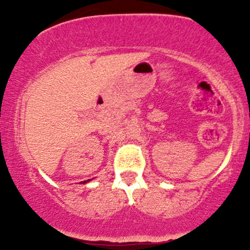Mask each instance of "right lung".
<instances>
[{
	"label": "right lung",
	"mask_w": 250,
	"mask_h": 250,
	"mask_svg": "<svg viewBox=\"0 0 250 250\" xmlns=\"http://www.w3.org/2000/svg\"><path fill=\"white\" fill-rule=\"evenodd\" d=\"M89 181V180H88ZM83 183H87V181H83Z\"/></svg>",
	"instance_id": "obj_1"
}]
</instances>
